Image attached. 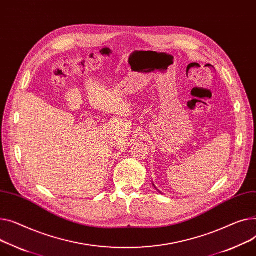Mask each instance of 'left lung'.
<instances>
[{
	"instance_id": "8db88e82",
	"label": "left lung",
	"mask_w": 256,
	"mask_h": 256,
	"mask_svg": "<svg viewBox=\"0 0 256 256\" xmlns=\"http://www.w3.org/2000/svg\"><path fill=\"white\" fill-rule=\"evenodd\" d=\"M159 192H160V191H159Z\"/></svg>"
}]
</instances>
